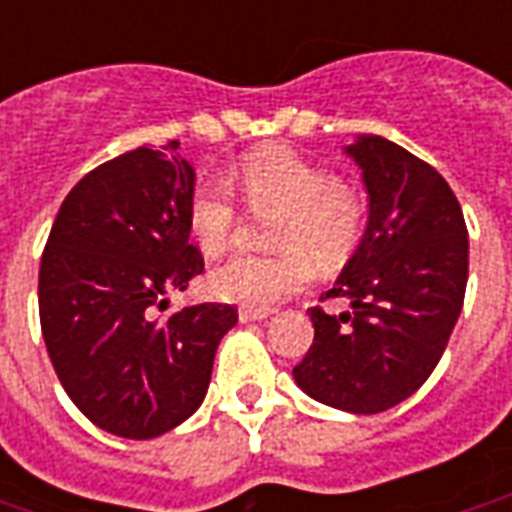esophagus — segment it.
Segmentation results:
<instances>
[{"mask_svg":"<svg viewBox=\"0 0 512 512\" xmlns=\"http://www.w3.org/2000/svg\"><path fill=\"white\" fill-rule=\"evenodd\" d=\"M271 312H274L271 307H241V310H238V318H241V321H263Z\"/></svg>","mask_w":512,"mask_h":512,"instance_id":"obj_1","label":"esophagus"}]
</instances>
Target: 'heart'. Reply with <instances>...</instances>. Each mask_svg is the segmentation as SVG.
<instances>
[{"instance_id": "obj_1", "label": "heart", "mask_w": 512, "mask_h": 512, "mask_svg": "<svg viewBox=\"0 0 512 512\" xmlns=\"http://www.w3.org/2000/svg\"><path fill=\"white\" fill-rule=\"evenodd\" d=\"M227 182L230 187L222 180H200L191 189L186 219L202 252L219 255L233 246L241 227L233 190L255 216H274L271 246L279 252L227 257L208 277L216 299L268 307L310 282L312 260L321 268H337L362 244L365 191L290 150L246 156Z\"/></svg>"}]
</instances>
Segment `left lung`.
Returning <instances> with one entry per match:
<instances>
[{"mask_svg": "<svg viewBox=\"0 0 512 512\" xmlns=\"http://www.w3.org/2000/svg\"><path fill=\"white\" fill-rule=\"evenodd\" d=\"M348 153L370 194L365 238L326 299L310 307L315 340L293 367L296 384L326 406L378 414L428 381L450 343L469 279V235L450 183L384 136Z\"/></svg>", "mask_w": 512, "mask_h": 512, "instance_id": "obj_1", "label": "left lung"}]
</instances>
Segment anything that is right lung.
Wrapping results in <instances>:
<instances>
[{
	"label": "right lung",
	"mask_w": 512,
	"mask_h": 512,
	"mask_svg": "<svg viewBox=\"0 0 512 512\" xmlns=\"http://www.w3.org/2000/svg\"><path fill=\"white\" fill-rule=\"evenodd\" d=\"M178 139L87 172L60 205L38 277L40 329L84 417L123 439H156L200 408L230 304L169 312L205 260L189 241L194 169Z\"/></svg>",
	"instance_id": "right-lung-1"
}]
</instances>
